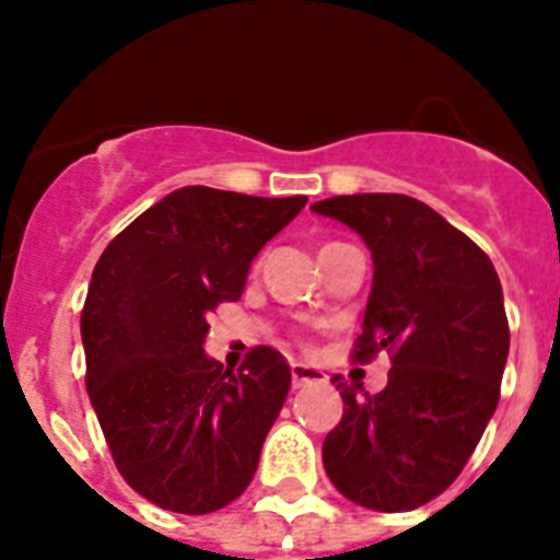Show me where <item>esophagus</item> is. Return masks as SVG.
Segmentation results:
<instances>
[{
  "label": "esophagus",
  "instance_id": "esophagus-1",
  "mask_svg": "<svg viewBox=\"0 0 560 560\" xmlns=\"http://www.w3.org/2000/svg\"><path fill=\"white\" fill-rule=\"evenodd\" d=\"M290 377H293V386H311V383H325V374L314 366H305V363H293L290 366Z\"/></svg>",
  "mask_w": 560,
  "mask_h": 560
}]
</instances>
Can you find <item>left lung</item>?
I'll return each mask as SVG.
<instances>
[{
    "mask_svg": "<svg viewBox=\"0 0 560 560\" xmlns=\"http://www.w3.org/2000/svg\"><path fill=\"white\" fill-rule=\"evenodd\" d=\"M316 214L358 232L374 279L351 360H392L377 395L331 383L342 418L323 465L342 497L372 512H409L459 477L500 400L509 319L491 258L407 194H342Z\"/></svg>",
    "mask_w": 560,
    "mask_h": 560,
    "instance_id": "1",
    "label": "left lung"
}]
</instances>
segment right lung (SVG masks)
<instances>
[{"mask_svg":"<svg viewBox=\"0 0 560 560\" xmlns=\"http://www.w3.org/2000/svg\"><path fill=\"white\" fill-rule=\"evenodd\" d=\"M305 202L186 186L118 232L92 270L86 392L118 474L160 509L218 512L253 482L290 366L255 346L232 372L202 340L218 305L241 299L258 249Z\"/></svg>","mask_w":560,"mask_h":560,"instance_id":"1","label":"right lung"}]
</instances>
